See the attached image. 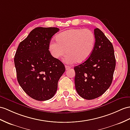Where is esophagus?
<instances>
[{"label":"esophagus","mask_w":130,"mask_h":130,"mask_svg":"<svg viewBox=\"0 0 130 130\" xmlns=\"http://www.w3.org/2000/svg\"><path fill=\"white\" fill-rule=\"evenodd\" d=\"M65 67H66V70H68V69L71 68L70 66H67V65L65 66Z\"/></svg>","instance_id":"34e87169"}]
</instances>
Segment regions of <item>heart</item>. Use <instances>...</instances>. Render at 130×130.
<instances>
[{"label":"heart","mask_w":130,"mask_h":130,"mask_svg":"<svg viewBox=\"0 0 130 130\" xmlns=\"http://www.w3.org/2000/svg\"><path fill=\"white\" fill-rule=\"evenodd\" d=\"M57 42L51 41L48 49L55 58L64 55V61L68 63H81L89 58L94 48L95 37L88 29L72 28L59 33L56 36Z\"/></svg>","instance_id":"heart-1"}]
</instances>
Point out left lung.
Instances as JSON below:
<instances>
[{
  "instance_id": "8db88e82",
  "label": "left lung",
  "mask_w": 130,
  "mask_h": 130,
  "mask_svg": "<svg viewBox=\"0 0 130 130\" xmlns=\"http://www.w3.org/2000/svg\"><path fill=\"white\" fill-rule=\"evenodd\" d=\"M95 43L91 55L74 68L77 92L85 99H95L108 89L116 66L111 42L98 28L94 29Z\"/></svg>"
}]
</instances>
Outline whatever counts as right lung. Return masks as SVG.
Segmentation results:
<instances>
[{
    "label": "right lung",
    "mask_w": 130,
    "mask_h": 130,
    "mask_svg": "<svg viewBox=\"0 0 130 130\" xmlns=\"http://www.w3.org/2000/svg\"><path fill=\"white\" fill-rule=\"evenodd\" d=\"M57 27H36L20 43L14 57L19 84L28 96L39 101L50 99L56 94L64 65L48 50Z\"/></svg>",
    "instance_id": "1"
}]
</instances>
